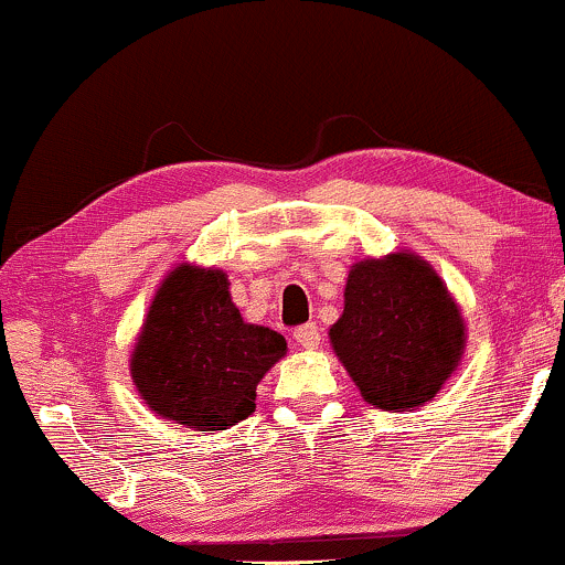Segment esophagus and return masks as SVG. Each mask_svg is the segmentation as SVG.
Here are the masks:
<instances>
[{"label": "esophagus", "mask_w": 565, "mask_h": 565, "mask_svg": "<svg viewBox=\"0 0 565 565\" xmlns=\"http://www.w3.org/2000/svg\"><path fill=\"white\" fill-rule=\"evenodd\" d=\"M294 338H296L298 347L309 349V351L320 347V341H322L320 328H317L315 322H307V324H301V328H296V330H294Z\"/></svg>", "instance_id": "34e87169"}]
</instances>
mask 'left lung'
Returning <instances> with one entry per match:
<instances>
[{
  "label": "left lung",
  "mask_w": 565,
  "mask_h": 565,
  "mask_svg": "<svg viewBox=\"0 0 565 565\" xmlns=\"http://www.w3.org/2000/svg\"><path fill=\"white\" fill-rule=\"evenodd\" d=\"M328 335L364 402L413 413L460 367L468 328L439 271L399 250L349 269L343 315Z\"/></svg>",
  "instance_id": "1"
}]
</instances>
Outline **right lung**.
Instances as JSON below:
<instances>
[{
  "label": "right lung",
  "instance_id": "add662e5",
  "mask_svg": "<svg viewBox=\"0 0 565 565\" xmlns=\"http://www.w3.org/2000/svg\"><path fill=\"white\" fill-rule=\"evenodd\" d=\"M285 354L288 343L277 330L243 320L222 269L182 262L152 296L129 373L163 420L227 430L254 415L258 381Z\"/></svg>",
  "mask_w": 565,
  "mask_h": 565
}]
</instances>
